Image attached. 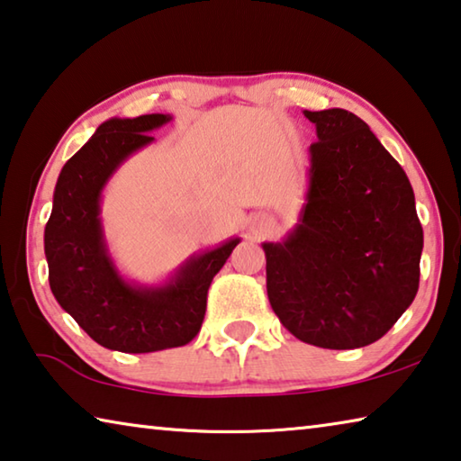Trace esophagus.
Returning a JSON list of instances; mask_svg holds the SVG:
<instances>
[{
  "label": "esophagus",
  "instance_id": "obj_1",
  "mask_svg": "<svg viewBox=\"0 0 461 461\" xmlns=\"http://www.w3.org/2000/svg\"><path fill=\"white\" fill-rule=\"evenodd\" d=\"M268 230H270V225H268L267 219H258L257 228H254V233H257V236H265Z\"/></svg>",
  "mask_w": 461,
  "mask_h": 461
}]
</instances>
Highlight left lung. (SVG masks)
Returning a JSON list of instances; mask_svg holds the SVG:
<instances>
[{"mask_svg": "<svg viewBox=\"0 0 461 461\" xmlns=\"http://www.w3.org/2000/svg\"><path fill=\"white\" fill-rule=\"evenodd\" d=\"M316 125L308 193L294 230L262 242L281 324L313 347L382 339L419 291L422 228L406 172L359 116L303 111Z\"/></svg>", "mask_w": 461, "mask_h": 461, "instance_id": "left-lung-1", "label": "left lung"}]
</instances>
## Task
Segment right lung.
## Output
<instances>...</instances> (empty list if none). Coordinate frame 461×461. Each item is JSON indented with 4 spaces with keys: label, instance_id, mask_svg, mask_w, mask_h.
Listing matches in <instances>:
<instances>
[{
    "label": "right lung",
    "instance_id": "add662e5",
    "mask_svg": "<svg viewBox=\"0 0 461 461\" xmlns=\"http://www.w3.org/2000/svg\"><path fill=\"white\" fill-rule=\"evenodd\" d=\"M172 114L108 119L61 167L45 228L49 285L57 303L104 348L153 353L182 347L201 330L207 291L240 238L196 252L166 276L127 279L108 250L100 217L102 193L116 170L148 148Z\"/></svg>",
    "mask_w": 461,
    "mask_h": 461
}]
</instances>
